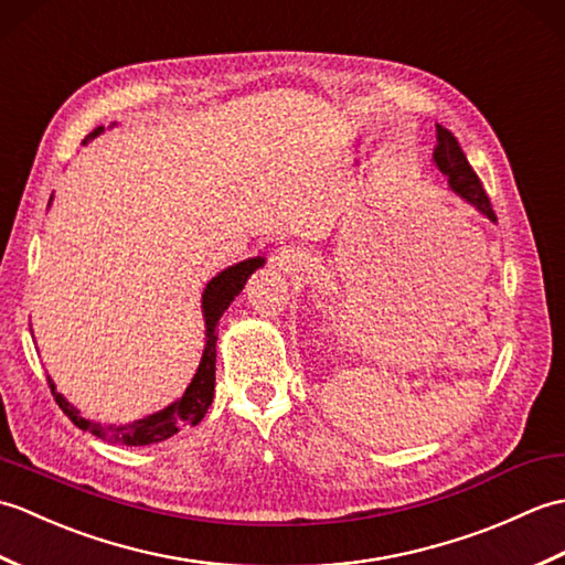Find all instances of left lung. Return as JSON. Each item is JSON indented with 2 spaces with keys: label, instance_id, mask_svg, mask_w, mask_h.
I'll use <instances>...</instances> for the list:
<instances>
[{
  "label": "left lung",
  "instance_id": "1",
  "mask_svg": "<svg viewBox=\"0 0 565 565\" xmlns=\"http://www.w3.org/2000/svg\"><path fill=\"white\" fill-rule=\"evenodd\" d=\"M435 162L444 172V177H447V182L456 191V194L466 199L468 203H473V206L483 215H488L490 221H498L495 211H493V206H490V199L483 189V182L473 172V167L468 164L459 140H456L451 130H447L444 126H437Z\"/></svg>",
  "mask_w": 565,
  "mask_h": 565
}]
</instances>
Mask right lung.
Masks as SVG:
<instances>
[{"label":"right lung","instance_id":"add662e5","mask_svg":"<svg viewBox=\"0 0 565 565\" xmlns=\"http://www.w3.org/2000/svg\"><path fill=\"white\" fill-rule=\"evenodd\" d=\"M102 130H104V126L94 128L92 134L87 136V140H92L94 136H99ZM262 264H264L262 257L245 259L239 264H233V267H227L225 271H221L218 276H213V279L209 281L206 291H203V303H201L203 318H206V347H203L199 371L194 374V379H191L189 388L184 391L182 398H179L177 403H172L170 407H164V411H160V413L136 419V423H130V425L102 427L97 423H92V419L82 417L77 407H72L63 398V395L55 391L53 381L47 379V386H51V393H53L55 403L60 405V411H63L79 429H84V431L89 429L92 435L104 437V439L116 441V444H126V447H146V444L170 439L182 427L199 425L203 415H206L209 405L213 403L215 340H218V332H215V328H218V320L225 313V308L231 306V301L239 291H243L247 276L255 271L257 267H262Z\"/></svg>","mask_w":565,"mask_h":565}]
</instances>
